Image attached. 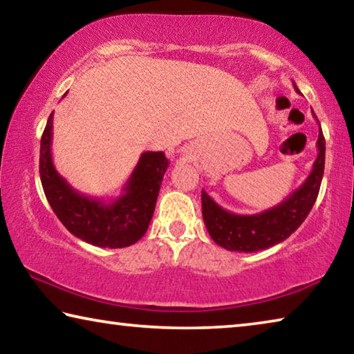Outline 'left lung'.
Listing matches in <instances>:
<instances>
[{"instance_id": "obj_1", "label": "left lung", "mask_w": 354, "mask_h": 354, "mask_svg": "<svg viewBox=\"0 0 354 354\" xmlns=\"http://www.w3.org/2000/svg\"><path fill=\"white\" fill-rule=\"evenodd\" d=\"M293 87L299 93L295 82ZM317 151L319 154L306 181L278 206L263 212L253 215L232 214L218 206L205 190H201L203 220L212 241L226 250L243 253H254L286 241L306 220L319 195L325 170V137L322 128L317 140Z\"/></svg>"}]
</instances>
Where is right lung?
<instances>
[{
    "mask_svg": "<svg viewBox=\"0 0 354 354\" xmlns=\"http://www.w3.org/2000/svg\"><path fill=\"white\" fill-rule=\"evenodd\" d=\"M65 97V95H64ZM53 112L40 140V181L53 212L71 234L101 248H124L145 234L160 183L169 167L162 151L142 153L123 194L112 201L77 192L55 169L51 158Z\"/></svg>",
    "mask_w": 354,
    "mask_h": 354,
    "instance_id": "add662e5",
    "label": "right lung"
}]
</instances>
